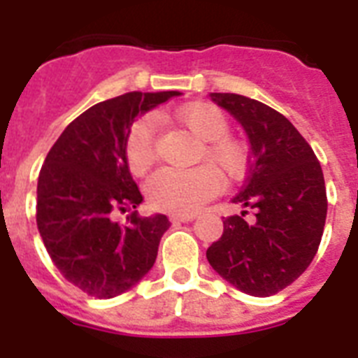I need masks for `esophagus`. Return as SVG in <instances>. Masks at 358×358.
Segmentation results:
<instances>
[{"label":"esophagus","mask_w":358,"mask_h":358,"mask_svg":"<svg viewBox=\"0 0 358 358\" xmlns=\"http://www.w3.org/2000/svg\"><path fill=\"white\" fill-rule=\"evenodd\" d=\"M196 217V213H173L171 215V221L173 223H187V221H193Z\"/></svg>","instance_id":"34e87169"}]
</instances>
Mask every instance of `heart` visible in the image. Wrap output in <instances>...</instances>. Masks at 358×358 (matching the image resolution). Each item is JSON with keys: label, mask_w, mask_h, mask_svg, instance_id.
Here are the masks:
<instances>
[{"label": "heart", "mask_w": 358, "mask_h": 358, "mask_svg": "<svg viewBox=\"0 0 358 358\" xmlns=\"http://www.w3.org/2000/svg\"><path fill=\"white\" fill-rule=\"evenodd\" d=\"M176 120L199 137L202 148L193 169H162L146 182V196L156 210L169 213H193L217 195L221 178L238 182L247 174L250 163L249 145L230 135L227 115L213 103L195 102L176 111ZM128 169L135 176L145 174L157 157L156 124L150 117L135 120L124 143ZM222 176L219 177L218 174Z\"/></svg>", "instance_id": "b5f03b06"}]
</instances>
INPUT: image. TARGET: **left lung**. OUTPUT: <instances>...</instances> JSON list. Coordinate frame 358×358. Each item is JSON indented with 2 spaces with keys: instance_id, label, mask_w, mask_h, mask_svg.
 I'll use <instances>...</instances> for the list:
<instances>
[{
  "instance_id": "obj_1",
  "label": "left lung",
  "mask_w": 358,
  "mask_h": 358,
  "mask_svg": "<svg viewBox=\"0 0 358 358\" xmlns=\"http://www.w3.org/2000/svg\"><path fill=\"white\" fill-rule=\"evenodd\" d=\"M213 102L234 115L250 141L249 176L234 196L247 210L224 217L206 258L236 288L256 297L278 294L316 256L327 217L322 165L303 135L266 103L230 92ZM249 209L252 222L244 221Z\"/></svg>"
}]
</instances>
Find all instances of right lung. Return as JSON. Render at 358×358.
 Here are the masks:
<instances>
[{"label":"right lung","instance_id":"add662e5","mask_svg":"<svg viewBox=\"0 0 358 358\" xmlns=\"http://www.w3.org/2000/svg\"><path fill=\"white\" fill-rule=\"evenodd\" d=\"M178 94L128 92L96 103L64 128L44 159L36 227L61 275L91 297L122 294L156 262L169 219L137 212L124 223L113 217L143 201L124 156L131 124Z\"/></svg>","mask_w":358,"mask_h":358}]
</instances>
